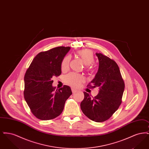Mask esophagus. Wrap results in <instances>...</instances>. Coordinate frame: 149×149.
I'll use <instances>...</instances> for the list:
<instances>
[{
	"label": "esophagus",
	"instance_id": "esophagus-1",
	"mask_svg": "<svg viewBox=\"0 0 149 149\" xmlns=\"http://www.w3.org/2000/svg\"><path fill=\"white\" fill-rule=\"evenodd\" d=\"M71 91H72V93H75L77 92V91H76L75 89H73V88H72V89H71Z\"/></svg>",
	"mask_w": 149,
	"mask_h": 149
}]
</instances>
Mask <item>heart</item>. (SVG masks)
Instances as JSON below:
<instances>
[{"mask_svg":"<svg viewBox=\"0 0 149 149\" xmlns=\"http://www.w3.org/2000/svg\"><path fill=\"white\" fill-rule=\"evenodd\" d=\"M78 55L85 65H89L94 62V58L91 50L87 49L80 50L78 52ZM70 61V57L69 56L64 57L61 63V69L65 71L68 69ZM64 80L66 84L70 85L74 88H78L84 81V78L80 74L71 72L64 77Z\"/></svg>","mask_w":149,"mask_h":149,"instance_id":"1","label":"heart"}]
</instances>
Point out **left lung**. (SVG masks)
I'll list each match as a JSON object with an SVG mask.
<instances>
[{"mask_svg": "<svg viewBox=\"0 0 149 149\" xmlns=\"http://www.w3.org/2000/svg\"><path fill=\"white\" fill-rule=\"evenodd\" d=\"M99 68L95 78L88 86L99 88V93L94 97L84 92V98L80 108L91 120L102 122L108 120L118 109L122 102L125 83L119 67L113 60L101 53H96Z\"/></svg>", "mask_w": 149, "mask_h": 149, "instance_id": "8db88e82", "label": "left lung"}]
</instances>
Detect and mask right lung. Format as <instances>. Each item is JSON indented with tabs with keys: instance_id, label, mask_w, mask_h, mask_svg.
Listing matches in <instances>:
<instances>
[{
	"instance_id": "obj_1",
	"label": "right lung",
	"mask_w": 149,
	"mask_h": 149,
	"mask_svg": "<svg viewBox=\"0 0 149 149\" xmlns=\"http://www.w3.org/2000/svg\"><path fill=\"white\" fill-rule=\"evenodd\" d=\"M70 49L60 46L41 52L33 59L24 75V98L32 113L41 120H50L63 112L72 94L68 85L56 89L52 78L61 74V63Z\"/></svg>"
}]
</instances>
